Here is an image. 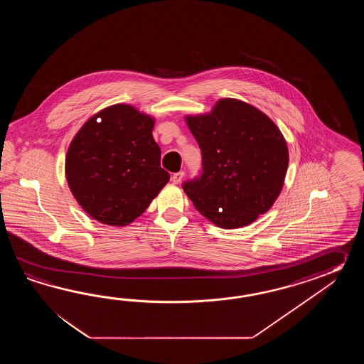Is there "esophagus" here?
<instances>
[{
    "instance_id": "1",
    "label": "esophagus",
    "mask_w": 364,
    "mask_h": 364,
    "mask_svg": "<svg viewBox=\"0 0 364 364\" xmlns=\"http://www.w3.org/2000/svg\"><path fill=\"white\" fill-rule=\"evenodd\" d=\"M183 177H185V171H178V173H174L171 176V181H173L174 185H178V183H181V181L183 179Z\"/></svg>"
}]
</instances>
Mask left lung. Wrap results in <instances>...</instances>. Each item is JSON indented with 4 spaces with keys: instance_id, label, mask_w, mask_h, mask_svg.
Wrapping results in <instances>:
<instances>
[{
    "instance_id": "left-lung-1",
    "label": "left lung",
    "mask_w": 364,
    "mask_h": 364,
    "mask_svg": "<svg viewBox=\"0 0 364 364\" xmlns=\"http://www.w3.org/2000/svg\"><path fill=\"white\" fill-rule=\"evenodd\" d=\"M201 149L203 173L183 190L193 207L224 229L252 224L271 209L285 182L289 149L262 110L220 99L209 113L186 116Z\"/></svg>"
}]
</instances>
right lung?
<instances>
[{
    "label": "right lung",
    "mask_w": 364,
    "mask_h": 364,
    "mask_svg": "<svg viewBox=\"0 0 364 364\" xmlns=\"http://www.w3.org/2000/svg\"><path fill=\"white\" fill-rule=\"evenodd\" d=\"M154 126V117L116 104L97 112L75 134L65 174L88 216L110 226L132 224L169 182Z\"/></svg>",
    "instance_id": "1"
}]
</instances>
